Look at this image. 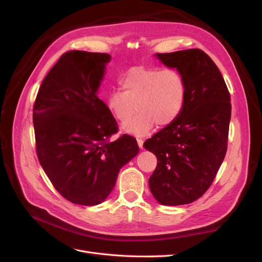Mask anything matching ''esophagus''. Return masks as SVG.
<instances>
[{"mask_svg": "<svg viewBox=\"0 0 262 262\" xmlns=\"http://www.w3.org/2000/svg\"><path fill=\"white\" fill-rule=\"evenodd\" d=\"M138 145H139V147L142 149V148H143V143H144V142H143V140H141V139H138Z\"/></svg>", "mask_w": 262, "mask_h": 262, "instance_id": "esophagus-1", "label": "esophagus"}]
</instances>
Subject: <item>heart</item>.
Segmentation results:
<instances>
[{"label":"heart","mask_w":262,"mask_h":262,"mask_svg":"<svg viewBox=\"0 0 262 262\" xmlns=\"http://www.w3.org/2000/svg\"><path fill=\"white\" fill-rule=\"evenodd\" d=\"M123 91L110 92L105 99L108 112L125 123L135 110L138 115L122 130L145 137L153 130L170 125L180 116L186 101V82L175 69L133 67L119 78Z\"/></svg>","instance_id":"1"}]
</instances>
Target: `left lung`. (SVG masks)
<instances>
[{
  "label": "left lung",
  "instance_id": "8db88e82",
  "mask_svg": "<svg viewBox=\"0 0 262 262\" xmlns=\"http://www.w3.org/2000/svg\"><path fill=\"white\" fill-rule=\"evenodd\" d=\"M155 57L186 82L180 116L143 144L157 158L148 180L150 192L157 202L173 207L199 199L215 178L227 149L231 97L220 70L202 50Z\"/></svg>",
  "mask_w": 262,
  "mask_h": 262
}]
</instances>
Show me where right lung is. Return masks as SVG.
<instances>
[{"label": "right lung", "instance_id": "obj_1", "mask_svg": "<svg viewBox=\"0 0 262 262\" xmlns=\"http://www.w3.org/2000/svg\"><path fill=\"white\" fill-rule=\"evenodd\" d=\"M107 53L69 51L47 74L34 105L36 149L46 175L70 202L97 205L113 191L122 166L139 153L97 93Z\"/></svg>", "mask_w": 262, "mask_h": 262}]
</instances>
